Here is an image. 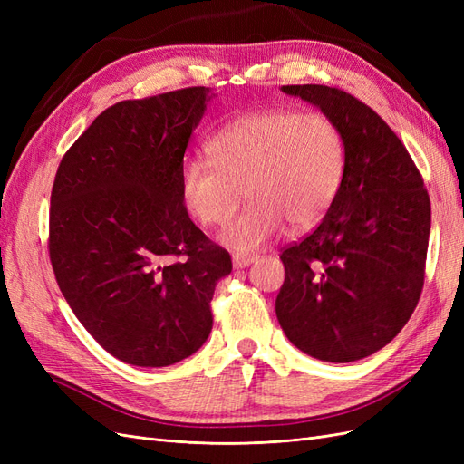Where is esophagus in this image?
Instances as JSON below:
<instances>
[{
  "mask_svg": "<svg viewBox=\"0 0 464 464\" xmlns=\"http://www.w3.org/2000/svg\"><path fill=\"white\" fill-rule=\"evenodd\" d=\"M257 259V256H244V254H236L232 257V263L236 269H244V266H249L251 263H254Z\"/></svg>",
  "mask_w": 464,
  "mask_h": 464,
  "instance_id": "34e87169",
  "label": "esophagus"
}]
</instances>
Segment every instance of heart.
<instances>
[{
	"label": "heart",
	"instance_id": "1",
	"mask_svg": "<svg viewBox=\"0 0 464 464\" xmlns=\"http://www.w3.org/2000/svg\"><path fill=\"white\" fill-rule=\"evenodd\" d=\"M210 160L189 159L179 172L181 203L203 227H220V242L249 254L285 228L305 230L329 213L346 172V141L325 114L259 110L222 125L207 141Z\"/></svg>",
	"mask_w": 464,
	"mask_h": 464
}]
</instances>
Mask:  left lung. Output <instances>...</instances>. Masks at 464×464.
<instances>
[{"label":"left lung","mask_w":464,"mask_h":464,"mask_svg":"<svg viewBox=\"0 0 464 464\" xmlns=\"http://www.w3.org/2000/svg\"><path fill=\"white\" fill-rule=\"evenodd\" d=\"M334 120L346 172L319 227L283 249L276 317L307 356L346 363L389 344L424 286L431 207L424 179L389 125L358 98L325 85H285Z\"/></svg>","instance_id":"8db88e82"}]
</instances>
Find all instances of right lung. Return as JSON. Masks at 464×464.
I'll return each mask as SVG.
<instances>
[{"label": "right lung", "mask_w": 464, "mask_h": 464, "mask_svg": "<svg viewBox=\"0 0 464 464\" xmlns=\"http://www.w3.org/2000/svg\"><path fill=\"white\" fill-rule=\"evenodd\" d=\"M213 98L189 87L104 110L60 162L50 199V261L94 341L118 360L164 368L213 329L227 249L191 222L179 172Z\"/></svg>", "instance_id": "add662e5"}]
</instances>
